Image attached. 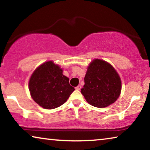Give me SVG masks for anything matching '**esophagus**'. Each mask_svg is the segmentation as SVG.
I'll return each instance as SVG.
<instances>
[{"label":"esophagus","instance_id":"1","mask_svg":"<svg viewBox=\"0 0 150 150\" xmlns=\"http://www.w3.org/2000/svg\"><path fill=\"white\" fill-rule=\"evenodd\" d=\"M81 88V85H78V86H77V87H75V89L76 90H80Z\"/></svg>","mask_w":150,"mask_h":150}]
</instances>
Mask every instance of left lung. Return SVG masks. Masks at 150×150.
<instances>
[{"mask_svg":"<svg viewBox=\"0 0 150 150\" xmlns=\"http://www.w3.org/2000/svg\"><path fill=\"white\" fill-rule=\"evenodd\" d=\"M85 85L81 93L91 105L104 108L117 100L121 81L112 66L101 59H95L88 67Z\"/></svg>","mask_w":150,"mask_h":150,"instance_id":"obj_1","label":"left lung"}]
</instances>
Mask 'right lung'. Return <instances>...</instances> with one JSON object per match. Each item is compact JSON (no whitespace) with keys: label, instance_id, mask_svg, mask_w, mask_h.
<instances>
[{"label":"right lung","instance_id":"obj_1","mask_svg":"<svg viewBox=\"0 0 150 150\" xmlns=\"http://www.w3.org/2000/svg\"><path fill=\"white\" fill-rule=\"evenodd\" d=\"M52 62L38 67L29 81V90L33 99L46 109L57 108L65 103L75 88L69 85V78Z\"/></svg>","mask_w":150,"mask_h":150}]
</instances>
